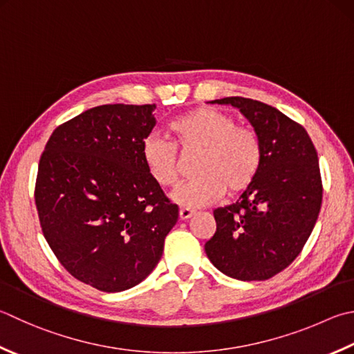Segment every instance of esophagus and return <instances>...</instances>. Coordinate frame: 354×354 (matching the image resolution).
I'll return each instance as SVG.
<instances>
[{
  "mask_svg": "<svg viewBox=\"0 0 354 354\" xmlns=\"http://www.w3.org/2000/svg\"><path fill=\"white\" fill-rule=\"evenodd\" d=\"M194 214H196V212L188 209V208H182V209L178 211V216H180V218H182V220H188V218H191Z\"/></svg>",
  "mask_w": 354,
  "mask_h": 354,
  "instance_id": "34e87169",
  "label": "esophagus"
}]
</instances>
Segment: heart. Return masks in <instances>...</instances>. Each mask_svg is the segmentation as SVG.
<instances>
[{
	"instance_id": "b5f03b06",
	"label": "heart",
	"mask_w": 354,
	"mask_h": 354,
	"mask_svg": "<svg viewBox=\"0 0 354 354\" xmlns=\"http://www.w3.org/2000/svg\"><path fill=\"white\" fill-rule=\"evenodd\" d=\"M174 140L149 134L142 142L146 171L162 188L174 186L180 176L178 152H197V172L172 192L185 208H202L225 194H240L254 182L262 166V143L254 131L237 126L234 118L214 108H197L172 120Z\"/></svg>"
}]
</instances>
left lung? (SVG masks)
<instances>
[{
  "label": "left lung",
  "instance_id": "left-lung-1",
  "mask_svg": "<svg viewBox=\"0 0 354 354\" xmlns=\"http://www.w3.org/2000/svg\"><path fill=\"white\" fill-rule=\"evenodd\" d=\"M211 103L237 108L262 143V166L236 203L214 209L206 256L223 274L266 281L285 270L308 240L322 205L315 145L304 126L270 104L243 97Z\"/></svg>",
  "mask_w": 354,
  "mask_h": 354
}]
</instances>
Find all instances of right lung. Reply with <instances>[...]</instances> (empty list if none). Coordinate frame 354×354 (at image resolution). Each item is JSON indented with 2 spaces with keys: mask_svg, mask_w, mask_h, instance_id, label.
<instances>
[{
  "mask_svg": "<svg viewBox=\"0 0 354 354\" xmlns=\"http://www.w3.org/2000/svg\"><path fill=\"white\" fill-rule=\"evenodd\" d=\"M156 104H103L52 132L39 158L35 205L44 239L66 270L100 291L148 277L178 206L151 178L142 142Z\"/></svg>",
  "mask_w": 354,
  "mask_h": 354,
  "instance_id": "add662e5",
  "label": "right lung"
}]
</instances>
